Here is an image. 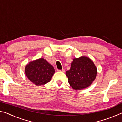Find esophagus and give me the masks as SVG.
<instances>
[{
    "mask_svg": "<svg viewBox=\"0 0 122 122\" xmlns=\"http://www.w3.org/2000/svg\"><path fill=\"white\" fill-rule=\"evenodd\" d=\"M57 71H61V72H63V73H64V72L65 71V69H62V70H57Z\"/></svg>",
    "mask_w": 122,
    "mask_h": 122,
    "instance_id": "esophagus-1",
    "label": "esophagus"
}]
</instances>
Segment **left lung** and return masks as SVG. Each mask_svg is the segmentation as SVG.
Here are the masks:
<instances>
[{"label": "left lung", "mask_w": 122, "mask_h": 122, "mask_svg": "<svg viewBox=\"0 0 122 122\" xmlns=\"http://www.w3.org/2000/svg\"><path fill=\"white\" fill-rule=\"evenodd\" d=\"M97 69L89 57L82 56L74 58L71 67L66 74L70 86L74 90H82L89 86L95 80Z\"/></svg>", "instance_id": "left-lung-1"}]
</instances>
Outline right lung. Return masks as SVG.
<instances>
[{
    "label": "right lung",
    "instance_id": "right-lung-1",
    "mask_svg": "<svg viewBox=\"0 0 122 122\" xmlns=\"http://www.w3.org/2000/svg\"><path fill=\"white\" fill-rule=\"evenodd\" d=\"M28 79L36 86H42L51 81L55 69L43 57L30 61L25 69Z\"/></svg>",
    "mask_w": 122,
    "mask_h": 122
}]
</instances>
